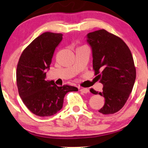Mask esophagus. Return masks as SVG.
Masks as SVG:
<instances>
[{
	"label": "esophagus",
	"mask_w": 148,
	"mask_h": 148,
	"mask_svg": "<svg viewBox=\"0 0 148 148\" xmlns=\"http://www.w3.org/2000/svg\"><path fill=\"white\" fill-rule=\"evenodd\" d=\"M79 91H80L82 93H87L89 92V90L86 88H81L80 89H79Z\"/></svg>",
	"instance_id": "obj_1"
}]
</instances>
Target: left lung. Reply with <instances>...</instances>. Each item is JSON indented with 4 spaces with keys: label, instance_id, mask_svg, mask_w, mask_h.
<instances>
[{
    "label": "left lung",
    "instance_id": "obj_1",
    "mask_svg": "<svg viewBox=\"0 0 148 148\" xmlns=\"http://www.w3.org/2000/svg\"><path fill=\"white\" fill-rule=\"evenodd\" d=\"M87 42L92 49L95 75L103 84L102 92L93 88L90 91L105 98L98 112L113 114L123 108L132 91L136 74L132 55L122 39L104 29L88 33Z\"/></svg>",
    "mask_w": 148,
    "mask_h": 148
}]
</instances>
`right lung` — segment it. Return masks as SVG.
I'll list each match as a JSON object with an SVG mask.
<instances>
[{
    "label": "right lung",
    "mask_w": 148,
    "mask_h": 148,
    "mask_svg": "<svg viewBox=\"0 0 148 148\" xmlns=\"http://www.w3.org/2000/svg\"><path fill=\"white\" fill-rule=\"evenodd\" d=\"M61 33L47 32L33 40L24 49L16 68V84L22 101L31 112L41 117L55 114L63 107L68 92L77 87L58 86L54 81L46 80L54 52L62 40Z\"/></svg>",
    "instance_id": "1"
}]
</instances>
